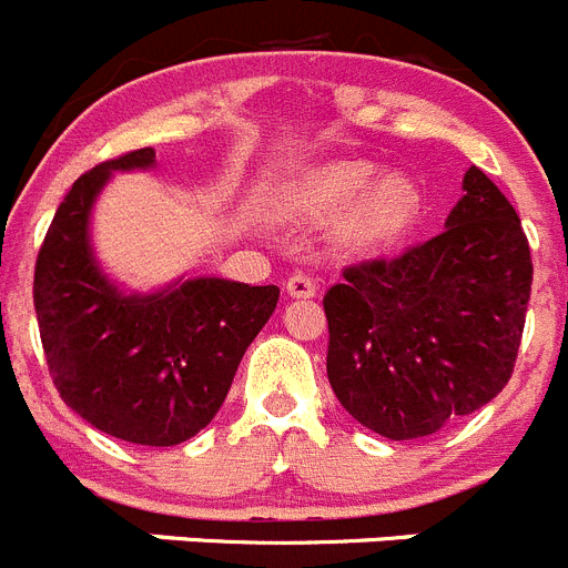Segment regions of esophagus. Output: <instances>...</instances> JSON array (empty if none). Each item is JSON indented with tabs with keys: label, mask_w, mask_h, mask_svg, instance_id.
I'll use <instances>...</instances> for the list:
<instances>
[{
	"label": "esophagus",
	"mask_w": 568,
	"mask_h": 568,
	"mask_svg": "<svg viewBox=\"0 0 568 568\" xmlns=\"http://www.w3.org/2000/svg\"><path fill=\"white\" fill-rule=\"evenodd\" d=\"M285 291L296 296V300H311V296H316V280L308 277V274H294L285 283Z\"/></svg>",
	"instance_id": "obj_1"
}]
</instances>
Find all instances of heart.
Returning <instances> with one entry per match:
<instances>
[{"instance_id":"heart-1","label":"heart","mask_w":568,"mask_h":568,"mask_svg":"<svg viewBox=\"0 0 568 568\" xmlns=\"http://www.w3.org/2000/svg\"><path fill=\"white\" fill-rule=\"evenodd\" d=\"M288 209L303 221L339 223V246L347 252H379L405 237L422 214V189L402 172L379 178L367 161H334L316 166L291 189Z\"/></svg>"}]
</instances>
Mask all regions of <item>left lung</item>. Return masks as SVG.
Segmentation results:
<instances>
[{"instance_id": "8db88e82", "label": "left lung", "mask_w": 568, "mask_h": 568, "mask_svg": "<svg viewBox=\"0 0 568 568\" xmlns=\"http://www.w3.org/2000/svg\"><path fill=\"white\" fill-rule=\"evenodd\" d=\"M444 232L396 260L345 268L325 294L328 382L393 442L433 436L493 402L513 376L532 257L513 203L478 166Z\"/></svg>"}]
</instances>
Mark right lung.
<instances>
[{"label": "right lung", "instance_id": "1", "mask_svg": "<svg viewBox=\"0 0 568 568\" xmlns=\"http://www.w3.org/2000/svg\"><path fill=\"white\" fill-rule=\"evenodd\" d=\"M135 170H155L152 146L73 183L36 260L33 305L64 405L121 442L175 447L221 410L280 288L223 277H178L158 291L115 283L95 257L90 221L110 178Z\"/></svg>", "mask_w": 568, "mask_h": 568}]
</instances>
